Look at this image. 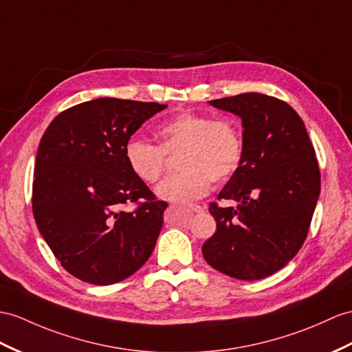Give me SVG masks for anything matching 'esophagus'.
Wrapping results in <instances>:
<instances>
[{
  "mask_svg": "<svg viewBox=\"0 0 352 352\" xmlns=\"http://www.w3.org/2000/svg\"><path fill=\"white\" fill-rule=\"evenodd\" d=\"M190 210H192V212H195V213H200V212H203V208H201V206L192 204V206H190Z\"/></svg>",
  "mask_w": 352,
  "mask_h": 352,
  "instance_id": "obj_1",
  "label": "esophagus"
}]
</instances>
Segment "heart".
Returning a JSON list of instances; mask_svg holds the SVG:
<instances>
[{"instance_id":"heart-1","label":"heart","mask_w":352,"mask_h":352,"mask_svg":"<svg viewBox=\"0 0 352 352\" xmlns=\"http://www.w3.org/2000/svg\"><path fill=\"white\" fill-rule=\"evenodd\" d=\"M160 146L142 139H130L124 155L133 175L144 184H155L166 166V153L181 151V173L167 177L155 194L170 203H190L233 176L242 162L243 140L234 122L209 115L182 111L158 125Z\"/></svg>"}]
</instances>
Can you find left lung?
<instances>
[{
  "label": "left lung",
  "mask_w": 352,
  "mask_h": 352,
  "mask_svg": "<svg viewBox=\"0 0 352 352\" xmlns=\"http://www.w3.org/2000/svg\"><path fill=\"white\" fill-rule=\"evenodd\" d=\"M209 104L242 119L243 155L218 194L237 208L210 203L217 231L201 246L203 256L231 278H267L293 260L307 236L321 190L315 149L285 101L248 92Z\"/></svg>",
  "instance_id": "8db88e82"
}]
</instances>
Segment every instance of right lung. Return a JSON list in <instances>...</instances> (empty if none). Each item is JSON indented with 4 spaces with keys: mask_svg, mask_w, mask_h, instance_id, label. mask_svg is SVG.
<instances>
[{
    "mask_svg": "<svg viewBox=\"0 0 352 352\" xmlns=\"http://www.w3.org/2000/svg\"><path fill=\"white\" fill-rule=\"evenodd\" d=\"M167 104L97 98L59 113L43 134L34 170L32 213L63 267L111 285L148 261L167 203L128 167L131 135ZM145 201L135 212L126 202Z\"/></svg>",
    "mask_w": 352,
    "mask_h": 352,
    "instance_id": "obj_1",
    "label": "right lung"
}]
</instances>
